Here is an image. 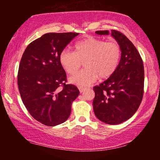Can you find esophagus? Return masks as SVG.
I'll return each instance as SVG.
<instances>
[{
    "label": "esophagus",
    "mask_w": 160,
    "mask_h": 160,
    "mask_svg": "<svg viewBox=\"0 0 160 160\" xmlns=\"http://www.w3.org/2000/svg\"><path fill=\"white\" fill-rule=\"evenodd\" d=\"M78 89H79L80 92H81V93H82V92H84L85 90H86V89H87V88H86V87H78Z\"/></svg>",
    "instance_id": "esophagus-1"
}]
</instances>
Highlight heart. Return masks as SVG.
Returning <instances> with one entry per match:
<instances>
[{"label":"heart","mask_w":160,"mask_h":160,"mask_svg":"<svg viewBox=\"0 0 160 160\" xmlns=\"http://www.w3.org/2000/svg\"><path fill=\"white\" fill-rule=\"evenodd\" d=\"M122 50L117 42H107L95 37H88L75 44V52L64 49L59 60L68 74L75 73L82 62L85 68L70 77V82L78 86H87L97 78H108L119 66Z\"/></svg>","instance_id":"b5f03b06"}]
</instances>
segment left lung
<instances>
[{"label":"left lung","instance_id":"left-lung-1","mask_svg":"<svg viewBox=\"0 0 160 160\" xmlns=\"http://www.w3.org/2000/svg\"><path fill=\"white\" fill-rule=\"evenodd\" d=\"M108 35V30H98ZM122 50L119 66L114 73L99 86L94 87L92 105L95 114L104 123L118 124L136 112L143 96L144 67L138 51L121 32L111 30Z\"/></svg>","mask_w":160,"mask_h":160}]
</instances>
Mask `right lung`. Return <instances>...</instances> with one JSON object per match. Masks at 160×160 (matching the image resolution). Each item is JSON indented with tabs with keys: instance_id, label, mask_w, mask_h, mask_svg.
<instances>
[{
	"instance_id": "1",
	"label": "right lung",
	"mask_w": 160,
	"mask_h": 160,
	"mask_svg": "<svg viewBox=\"0 0 160 160\" xmlns=\"http://www.w3.org/2000/svg\"><path fill=\"white\" fill-rule=\"evenodd\" d=\"M78 35L46 33L30 43L21 58L17 84L22 100L30 114L44 125L66 121L80 93L75 85L65 84L66 73L59 60L62 50Z\"/></svg>"
}]
</instances>
